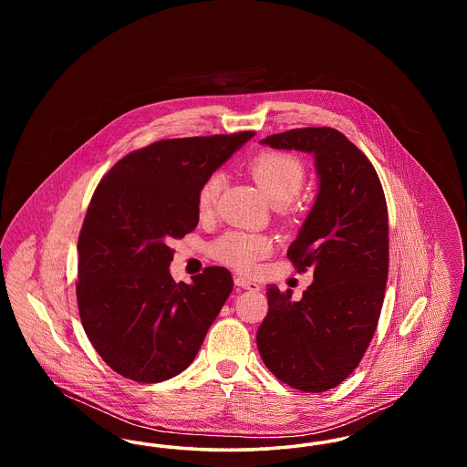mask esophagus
Instances as JSON below:
<instances>
[{
	"instance_id": "obj_1",
	"label": "esophagus",
	"mask_w": 467,
	"mask_h": 467,
	"mask_svg": "<svg viewBox=\"0 0 467 467\" xmlns=\"http://www.w3.org/2000/svg\"><path fill=\"white\" fill-rule=\"evenodd\" d=\"M234 285H238L240 289L252 290V292H259L261 290L259 284H255V282H252V280H248L244 276H234Z\"/></svg>"
}]
</instances>
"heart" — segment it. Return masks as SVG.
Listing matches in <instances>:
<instances>
[{"label":"heart","mask_w":467,"mask_h":467,"mask_svg":"<svg viewBox=\"0 0 467 467\" xmlns=\"http://www.w3.org/2000/svg\"><path fill=\"white\" fill-rule=\"evenodd\" d=\"M250 175L255 180L267 202L275 208L289 206L305 185V166L301 161L280 152H267L255 157L250 164ZM223 183L221 173H213L202 183L198 196L201 215L213 212ZM271 250L273 244L267 236L244 231L225 233L212 244V255L217 261L240 271H254L259 261L271 254Z\"/></svg>","instance_id":"heart-1"}]
</instances>
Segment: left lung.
Listing matches in <instances>:
<instances>
[{"instance_id":"8db88e82","label":"left lung","mask_w":467,"mask_h":467,"mask_svg":"<svg viewBox=\"0 0 467 467\" xmlns=\"http://www.w3.org/2000/svg\"><path fill=\"white\" fill-rule=\"evenodd\" d=\"M315 159L317 196L287 255L313 271L301 299L267 287L257 348L267 369L303 392H324L352 375L375 334L389 273L387 202L377 171L333 128H301L261 140Z\"/></svg>"}]
</instances>
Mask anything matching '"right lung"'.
<instances>
[{
    "instance_id": "right-lung-1",
    "label": "right lung",
    "mask_w": 467,
    "mask_h": 467,
    "mask_svg": "<svg viewBox=\"0 0 467 467\" xmlns=\"http://www.w3.org/2000/svg\"><path fill=\"white\" fill-rule=\"evenodd\" d=\"M254 134L161 140L120 159L94 191L77 301L92 347L119 375L157 383L198 356L233 278L213 266L175 284L170 242L196 229L202 183Z\"/></svg>"
}]
</instances>
